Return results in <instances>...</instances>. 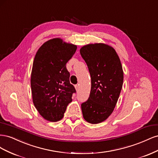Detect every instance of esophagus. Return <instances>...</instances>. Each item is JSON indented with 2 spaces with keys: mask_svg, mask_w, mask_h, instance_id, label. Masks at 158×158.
I'll return each mask as SVG.
<instances>
[{
  "mask_svg": "<svg viewBox=\"0 0 158 158\" xmlns=\"http://www.w3.org/2000/svg\"><path fill=\"white\" fill-rule=\"evenodd\" d=\"M75 88H76V91H77V92H78V91L79 90V84L78 85H75Z\"/></svg>",
  "mask_w": 158,
  "mask_h": 158,
  "instance_id": "obj_1",
  "label": "esophagus"
}]
</instances>
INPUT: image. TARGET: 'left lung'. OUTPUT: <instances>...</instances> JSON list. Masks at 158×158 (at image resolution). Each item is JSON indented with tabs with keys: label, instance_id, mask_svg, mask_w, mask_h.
I'll return each instance as SVG.
<instances>
[{
	"label": "left lung",
	"instance_id": "left-lung-1",
	"mask_svg": "<svg viewBox=\"0 0 158 158\" xmlns=\"http://www.w3.org/2000/svg\"><path fill=\"white\" fill-rule=\"evenodd\" d=\"M91 76V92L81 105L84 118L92 124L110 116L120 95L123 83L121 60L112 47L104 44H88L80 50Z\"/></svg>",
	"mask_w": 158,
	"mask_h": 158
}]
</instances>
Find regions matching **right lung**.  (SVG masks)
I'll use <instances>...</instances> for the list:
<instances>
[{"label": "right lung", "mask_w": 158, "mask_h": 158, "mask_svg": "<svg viewBox=\"0 0 158 158\" xmlns=\"http://www.w3.org/2000/svg\"><path fill=\"white\" fill-rule=\"evenodd\" d=\"M76 49L75 45L54 38L44 43L35 56L31 74L33 102L49 121L56 122L63 117L76 93L66 64Z\"/></svg>", "instance_id": "1"}]
</instances>
